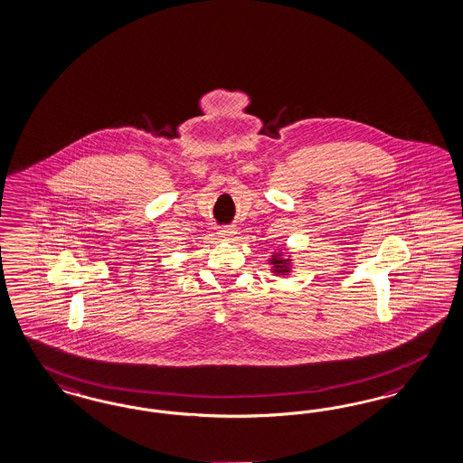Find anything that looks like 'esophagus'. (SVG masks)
<instances>
[{
  "mask_svg": "<svg viewBox=\"0 0 463 463\" xmlns=\"http://www.w3.org/2000/svg\"><path fill=\"white\" fill-rule=\"evenodd\" d=\"M234 234H236V232H234L232 229H227V227L222 229V231H219V236H221V238L225 241L232 240V238H234Z\"/></svg>",
  "mask_w": 463,
  "mask_h": 463,
  "instance_id": "obj_1",
  "label": "esophagus"
}]
</instances>
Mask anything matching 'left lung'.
<instances>
[{"instance_id": "obj_1", "label": "left lung", "mask_w": 463, "mask_h": 463, "mask_svg": "<svg viewBox=\"0 0 463 463\" xmlns=\"http://www.w3.org/2000/svg\"><path fill=\"white\" fill-rule=\"evenodd\" d=\"M269 263H270V271L275 277H286V275H290V271L294 270L292 255H288V250L273 251L270 258H269Z\"/></svg>"}]
</instances>
